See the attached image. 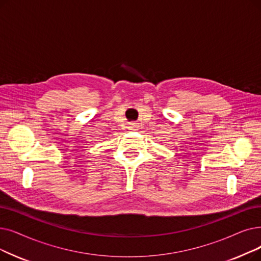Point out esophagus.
Here are the masks:
<instances>
[{
  "instance_id": "1",
  "label": "esophagus",
  "mask_w": 261,
  "mask_h": 261,
  "mask_svg": "<svg viewBox=\"0 0 261 261\" xmlns=\"http://www.w3.org/2000/svg\"><path fill=\"white\" fill-rule=\"evenodd\" d=\"M139 128H140V124H139L138 122H135V121L130 122V123H129V126H128V129H129V130H132V131L139 130Z\"/></svg>"
}]
</instances>
